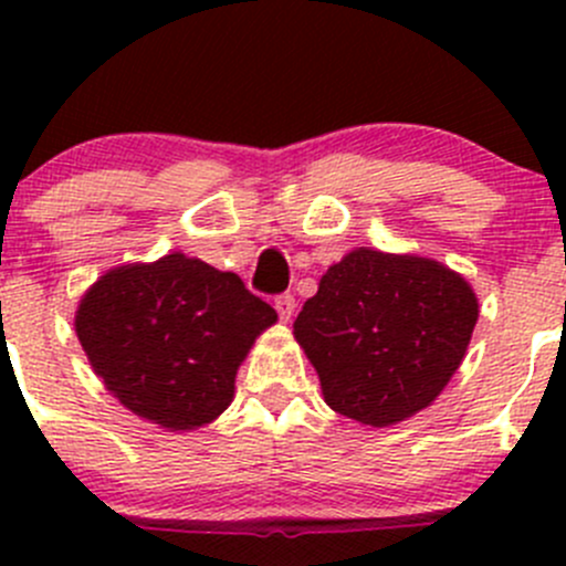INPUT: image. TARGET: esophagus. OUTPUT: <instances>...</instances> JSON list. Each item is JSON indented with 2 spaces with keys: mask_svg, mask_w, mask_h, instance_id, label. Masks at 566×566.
I'll return each instance as SVG.
<instances>
[{
  "mask_svg": "<svg viewBox=\"0 0 566 566\" xmlns=\"http://www.w3.org/2000/svg\"><path fill=\"white\" fill-rule=\"evenodd\" d=\"M273 306H276V312H279V317L284 319V323H287L290 317H293V312H295V298L290 293H282V295H276V301H273Z\"/></svg>",
  "mask_w": 566,
  "mask_h": 566,
  "instance_id": "esophagus-1",
  "label": "esophagus"
}]
</instances>
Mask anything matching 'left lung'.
Returning a JSON list of instances; mask_svg holds the SVG:
<instances>
[{"label":"left lung","instance_id":"left-lung-1","mask_svg":"<svg viewBox=\"0 0 566 566\" xmlns=\"http://www.w3.org/2000/svg\"><path fill=\"white\" fill-rule=\"evenodd\" d=\"M479 304L441 262L356 249L295 317L336 413L386 427L427 408L460 367Z\"/></svg>","mask_w":566,"mask_h":566}]
</instances>
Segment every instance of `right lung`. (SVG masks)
Segmentation results:
<instances>
[{
	"label": "right lung",
	"instance_id": "add662e5",
	"mask_svg": "<svg viewBox=\"0 0 566 566\" xmlns=\"http://www.w3.org/2000/svg\"><path fill=\"white\" fill-rule=\"evenodd\" d=\"M273 323V306L241 276L186 254L108 271L76 312L106 389L169 430L208 424L232 402L238 367Z\"/></svg>",
	"mask_w": 566,
	"mask_h": 566
}]
</instances>
